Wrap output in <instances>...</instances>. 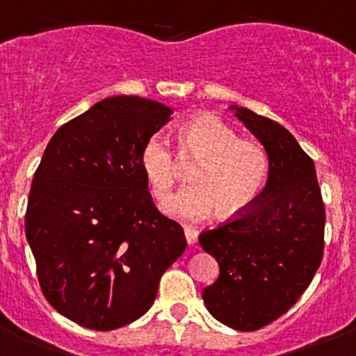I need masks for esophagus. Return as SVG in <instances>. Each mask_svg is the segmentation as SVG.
Returning <instances> with one entry per match:
<instances>
[{"instance_id":"34e87169","label":"esophagus","mask_w":356,"mask_h":356,"mask_svg":"<svg viewBox=\"0 0 356 356\" xmlns=\"http://www.w3.org/2000/svg\"><path fill=\"white\" fill-rule=\"evenodd\" d=\"M185 238H187L188 245H195L197 243V229L192 225H185Z\"/></svg>"}]
</instances>
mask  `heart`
<instances>
[{"label":"heart","mask_w":356,"mask_h":356,"mask_svg":"<svg viewBox=\"0 0 356 356\" xmlns=\"http://www.w3.org/2000/svg\"><path fill=\"white\" fill-rule=\"evenodd\" d=\"M176 150L184 162L197 161L188 171L191 184L165 204L169 215L204 218L216 208L222 216L245 213L262 192L269 175V155L255 140L239 138L236 129L215 115L202 113L185 122L176 134ZM140 165L152 195L165 201L178 176V162L168 141H145Z\"/></svg>","instance_id":"1"}]
</instances>
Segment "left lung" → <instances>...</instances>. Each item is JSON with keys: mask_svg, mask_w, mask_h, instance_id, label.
<instances>
[{"mask_svg": "<svg viewBox=\"0 0 356 356\" xmlns=\"http://www.w3.org/2000/svg\"><path fill=\"white\" fill-rule=\"evenodd\" d=\"M236 111L267 150L269 178L245 213L199 236L220 266L202 299L216 320L250 332L285 314L313 282L323 259L325 206L313 159L296 138L270 118Z\"/></svg>", "mask_w": 356, "mask_h": 356, "instance_id": "left-lung-1", "label": "left lung"}]
</instances>
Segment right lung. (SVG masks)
<instances>
[{"label":"right lung","instance_id":"right-lung-1","mask_svg":"<svg viewBox=\"0 0 356 356\" xmlns=\"http://www.w3.org/2000/svg\"><path fill=\"white\" fill-rule=\"evenodd\" d=\"M171 110L108 97L60 125L35 172L26 238L50 306L92 330H115L154 304L164 270L185 252L178 222L155 208L141 148Z\"/></svg>","mask_w":356,"mask_h":356}]
</instances>
